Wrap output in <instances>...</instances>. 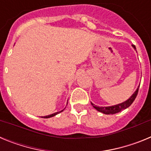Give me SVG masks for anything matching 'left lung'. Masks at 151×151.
<instances>
[{
  "label": "left lung",
  "instance_id": "1",
  "mask_svg": "<svg viewBox=\"0 0 151 151\" xmlns=\"http://www.w3.org/2000/svg\"><path fill=\"white\" fill-rule=\"evenodd\" d=\"M132 47H134V50H136L135 46L132 45ZM140 86V85H139ZM139 86L138 87V88L136 89L135 91L133 93V94L129 97V99L126 100L124 102L121 103V104H119L116 105H113V106H97L96 105H94L93 103H91V105L93 106V107L95 108L97 111L101 112V113H104V114H115V113H119L120 111H122V110H125L126 108H128L129 106H131V104L134 102V99L137 97V94L138 93V89H139Z\"/></svg>",
  "mask_w": 151,
  "mask_h": 151
}]
</instances>
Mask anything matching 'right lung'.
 Segmentation results:
<instances>
[{
    "mask_svg": "<svg viewBox=\"0 0 151 151\" xmlns=\"http://www.w3.org/2000/svg\"><path fill=\"white\" fill-rule=\"evenodd\" d=\"M66 105H67V104H66ZM65 108H66V107H65ZM65 108H64L63 110H61V111L57 112V113H52V114H50V115H48V116H42V117H43V118H45V119H47V118H50V117H53V116H54L57 115V114H58V113H61V112H63V110H65Z\"/></svg>",
    "mask_w": 151,
    "mask_h": 151,
    "instance_id": "1",
    "label": "right lung"
}]
</instances>
